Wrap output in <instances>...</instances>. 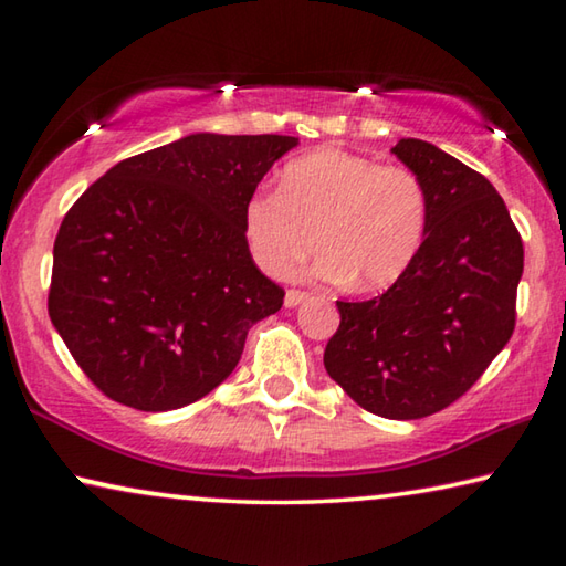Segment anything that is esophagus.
<instances>
[{
	"instance_id": "esophagus-1",
	"label": "esophagus",
	"mask_w": 566,
	"mask_h": 566,
	"mask_svg": "<svg viewBox=\"0 0 566 566\" xmlns=\"http://www.w3.org/2000/svg\"><path fill=\"white\" fill-rule=\"evenodd\" d=\"M304 300H310V292H302V290H290L284 296V304L286 306H300Z\"/></svg>"
}]
</instances>
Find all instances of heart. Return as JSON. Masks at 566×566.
<instances>
[{
  "instance_id": "heart-1",
  "label": "heart",
  "mask_w": 566,
  "mask_h": 566,
  "mask_svg": "<svg viewBox=\"0 0 566 566\" xmlns=\"http://www.w3.org/2000/svg\"><path fill=\"white\" fill-rule=\"evenodd\" d=\"M429 199L421 179L399 165L342 149L290 161L280 189H262L244 205L249 252L264 272L290 274L314 247V272L357 290H385L415 264L427 237Z\"/></svg>"
}]
</instances>
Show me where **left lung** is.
Wrapping results in <instances>:
<instances>
[{"instance_id":"obj_1","label":"left lung","mask_w":566,"mask_h":566,"mask_svg":"<svg viewBox=\"0 0 566 566\" xmlns=\"http://www.w3.org/2000/svg\"><path fill=\"white\" fill-rule=\"evenodd\" d=\"M391 151L427 189V237L385 294L337 302L327 375L361 409L421 419L452 405L510 342L524 247L490 179L421 139Z\"/></svg>"}]
</instances>
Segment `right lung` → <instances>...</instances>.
Wrapping results in <instances>:
<instances>
[{
	"mask_svg": "<svg viewBox=\"0 0 566 566\" xmlns=\"http://www.w3.org/2000/svg\"><path fill=\"white\" fill-rule=\"evenodd\" d=\"M296 142L189 134L114 165L64 214L46 306L102 395L169 411L232 375L284 302L249 254L244 205Z\"/></svg>",
	"mask_w": 566,
	"mask_h": 566,
	"instance_id": "right-lung-1",
	"label": "right lung"
}]
</instances>
